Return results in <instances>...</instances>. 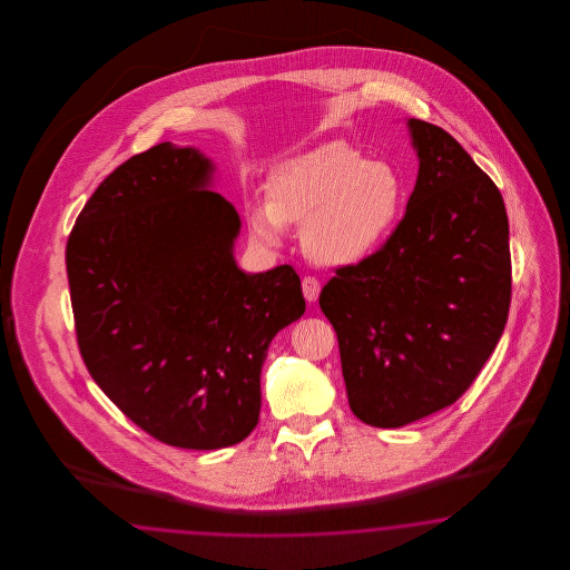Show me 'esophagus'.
I'll return each instance as SVG.
<instances>
[{
	"mask_svg": "<svg viewBox=\"0 0 570 570\" xmlns=\"http://www.w3.org/2000/svg\"><path fill=\"white\" fill-rule=\"evenodd\" d=\"M301 286H303V294H305V298H307L309 303H315V301H317V296H320V291H322L320 279L313 276H305L303 277V282H301Z\"/></svg>",
	"mask_w": 570,
	"mask_h": 570,
	"instance_id": "34e87169",
	"label": "esophagus"
}]
</instances>
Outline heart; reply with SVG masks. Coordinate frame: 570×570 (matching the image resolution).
Returning <instances> with one entry per match:
<instances>
[{"mask_svg":"<svg viewBox=\"0 0 570 570\" xmlns=\"http://www.w3.org/2000/svg\"><path fill=\"white\" fill-rule=\"evenodd\" d=\"M401 198L395 169L370 163L345 141H328L269 173L267 203L248 208V227L263 246H279L284 227L301 225L309 259L351 265L386 238Z\"/></svg>","mask_w":570,"mask_h":570,"instance_id":"heart-1","label":"heart"}]
</instances>
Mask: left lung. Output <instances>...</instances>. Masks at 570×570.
<instances>
[{
    "instance_id": "8db88e82",
    "label": "left lung",
    "mask_w": 570,
    "mask_h": 570,
    "mask_svg": "<svg viewBox=\"0 0 570 570\" xmlns=\"http://www.w3.org/2000/svg\"><path fill=\"white\" fill-rule=\"evenodd\" d=\"M407 125L420 169L403 219L374 255L336 267L320 294L348 405L379 429L462 397L501 338L512 296L498 186L445 129Z\"/></svg>"
}]
</instances>
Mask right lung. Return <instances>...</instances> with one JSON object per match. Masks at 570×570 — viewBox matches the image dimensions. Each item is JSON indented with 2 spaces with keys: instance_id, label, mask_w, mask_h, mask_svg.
<instances>
[{
  "instance_id": "obj_1",
  "label": "right lung",
  "mask_w": 570,
  "mask_h": 570,
  "mask_svg": "<svg viewBox=\"0 0 570 570\" xmlns=\"http://www.w3.org/2000/svg\"><path fill=\"white\" fill-rule=\"evenodd\" d=\"M213 165L163 141L110 173L67 242L77 345L141 431L181 449L229 448L259 422L261 365L305 313L293 265L244 274L240 217L205 190Z\"/></svg>"
}]
</instances>
